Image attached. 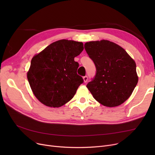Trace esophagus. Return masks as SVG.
<instances>
[{
    "label": "esophagus",
    "instance_id": "34e87169",
    "mask_svg": "<svg viewBox=\"0 0 155 155\" xmlns=\"http://www.w3.org/2000/svg\"><path fill=\"white\" fill-rule=\"evenodd\" d=\"M83 80H84V82L86 83L87 82V80H88V77L87 76H85V77H83Z\"/></svg>",
    "mask_w": 155,
    "mask_h": 155
}]
</instances>
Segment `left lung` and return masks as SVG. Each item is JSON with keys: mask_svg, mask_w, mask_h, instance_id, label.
<instances>
[{"mask_svg": "<svg viewBox=\"0 0 155 155\" xmlns=\"http://www.w3.org/2000/svg\"><path fill=\"white\" fill-rule=\"evenodd\" d=\"M84 47L97 70L87 85L94 98L109 107L123 104L138 82L134 60L124 48L108 40L87 42Z\"/></svg>", "mask_w": 155, "mask_h": 155, "instance_id": "1", "label": "left lung"}]
</instances>
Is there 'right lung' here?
<instances>
[{
    "label": "right lung",
    "instance_id": "right-lung-1",
    "mask_svg": "<svg viewBox=\"0 0 155 155\" xmlns=\"http://www.w3.org/2000/svg\"><path fill=\"white\" fill-rule=\"evenodd\" d=\"M84 50L82 42L56 41L35 54L27 77L32 93L43 104L60 107L69 102L84 80L77 73L74 61Z\"/></svg>",
    "mask_w": 155,
    "mask_h": 155
}]
</instances>
